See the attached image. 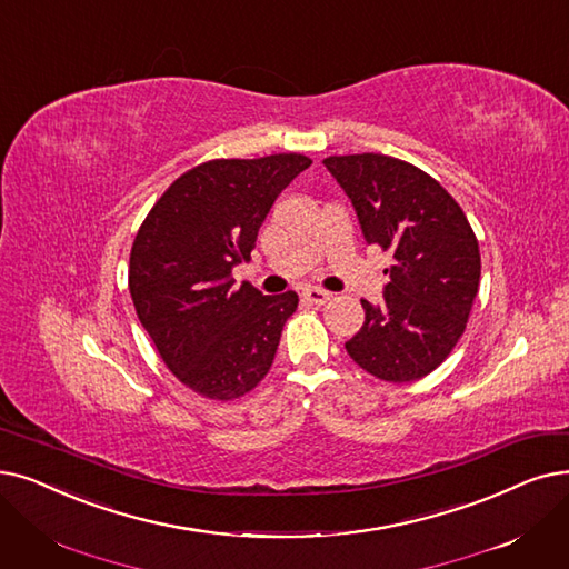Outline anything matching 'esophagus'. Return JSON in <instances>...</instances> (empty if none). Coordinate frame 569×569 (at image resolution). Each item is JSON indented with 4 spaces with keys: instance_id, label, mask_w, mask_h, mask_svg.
<instances>
[{
    "instance_id": "esophagus-1",
    "label": "esophagus",
    "mask_w": 569,
    "mask_h": 569,
    "mask_svg": "<svg viewBox=\"0 0 569 569\" xmlns=\"http://www.w3.org/2000/svg\"><path fill=\"white\" fill-rule=\"evenodd\" d=\"M330 298H332L330 292H326V290H318V288H307V290L302 292V300H305V302H309V305H316V307L326 305Z\"/></svg>"
}]
</instances>
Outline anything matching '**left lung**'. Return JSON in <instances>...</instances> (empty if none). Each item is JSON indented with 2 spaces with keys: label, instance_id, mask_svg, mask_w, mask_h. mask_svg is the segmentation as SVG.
<instances>
[{
  "label": "left lung",
  "instance_id": "left-lung-1",
  "mask_svg": "<svg viewBox=\"0 0 569 569\" xmlns=\"http://www.w3.org/2000/svg\"><path fill=\"white\" fill-rule=\"evenodd\" d=\"M349 194L367 243L392 256L383 302H362L365 323L346 353L381 381L428 377L465 332L479 292V241L453 197L405 160L360 153L323 160Z\"/></svg>",
  "mask_w": 569,
  "mask_h": 569
}]
</instances>
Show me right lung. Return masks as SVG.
<instances>
[{
	"instance_id": "obj_1",
	"label": "right lung",
	"mask_w": 569,
	"mask_h": 569,
	"mask_svg": "<svg viewBox=\"0 0 569 569\" xmlns=\"http://www.w3.org/2000/svg\"><path fill=\"white\" fill-rule=\"evenodd\" d=\"M311 164L279 153L209 160L171 183L130 253V295L143 330L174 377L209 400L253 390L274 362L298 292L234 288L281 190Z\"/></svg>"
}]
</instances>
